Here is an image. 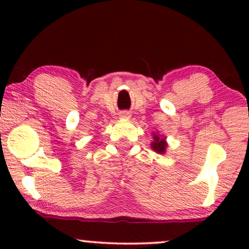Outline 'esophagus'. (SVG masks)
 Instances as JSON below:
<instances>
[{"label":"esophagus","instance_id":"obj_1","mask_svg":"<svg viewBox=\"0 0 249 249\" xmlns=\"http://www.w3.org/2000/svg\"><path fill=\"white\" fill-rule=\"evenodd\" d=\"M121 117L122 118H128V117H130V113L126 112V111H124V112L121 113Z\"/></svg>","mask_w":249,"mask_h":249}]
</instances>
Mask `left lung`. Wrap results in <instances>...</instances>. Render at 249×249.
Wrapping results in <instances>:
<instances>
[{
	"instance_id": "left-lung-1",
	"label": "left lung",
	"mask_w": 249,
	"mask_h": 249,
	"mask_svg": "<svg viewBox=\"0 0 249 249\" xmlns=\"http://www.w3.org/2000/svg\"><path fill=\"white\" fill-rule=\"evenodd\" d=\"M151 147H152L156 152L164 154L166 152L167 144L166 142H165V138H162L161 136H158L157 133H153V142L152 144H151Z\"/></svg>"
}]
</instances>
